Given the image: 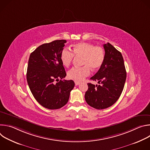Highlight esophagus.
Listing matches in <instances>:
<instances>
[{
  "label": "esophagus",
  "instance_id": "34e87169",
  "mask_svg": "<svg viewBox=\"0 0 150 150\" xmlns=\"http://www.w3.org/2000/svg\"><path fill=\"white\" fill-rule=\"evenodd\" d=\"M75 85H78L80 84V82H76V81H75Z\"/></svg>",
  "mask_w": 150,
  "mask_h": 150
}]
</instances>
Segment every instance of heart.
I'll return each instance as SVG.
<instances>
[{"label":"heart","instance_id":"obj_1","mask_svg":"<svg viewBox=\"0 0 150 150\" xmlns=\"http://www.w3.org/2000/svg\"><path fill=\"white\" fill-rule=\"evenodd\" d=\"M72 52L64 49L60 54V60L63 66L69 67L72 63L74 55L82 57L81 68H72L68 72L69 79L76 82L82 81L90 74V69L98 70L103 65L105 58L103 49L100 46H94L88 42H81L72 46Z\"/></svg>","mask_w":150,"mask_h":150}]
</instances>
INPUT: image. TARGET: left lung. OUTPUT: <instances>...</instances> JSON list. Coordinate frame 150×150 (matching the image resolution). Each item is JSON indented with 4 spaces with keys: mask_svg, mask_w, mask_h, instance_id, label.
<instances>
[{
    "mask_svg": "<svg viewBox=\"0 0 150 150\" xmlns=\"http://www.w3.org/2000/svg\"><path fill=\"white\" fill-rule=\"evenodd\" d=\"M105 58L103 65L90 79L100 85L88 83L85 99L88 105L101 110L114 104L124 88L126 72L121 53L109 42L103 45Z\"/></svg>",
    "mask_w": 150,
    "mask_h": 150,
    "instance_id": "8db88e82",
    "label": "left lung"
}]
</instances>
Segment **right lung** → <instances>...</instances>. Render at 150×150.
<instances>
[{
    "mask_svg": "<svg viewBox=\"0 0 150 150\" xmlns=\"http://www.w3.org/2000/svg\"><path fill=\"white\" fill-rule=\"evenodd\" d=\"M65 40H57L38 47L30 56L27 72L29 88L35 99L44 108L58 109L68 101L75 86L67 75L60 60Z\"/></svg>",
    "mask_w": 150,
    "mask_h": 150,
    "instance_id": "right-lung-1",
    "label": "right lung"
}]
</instances>
